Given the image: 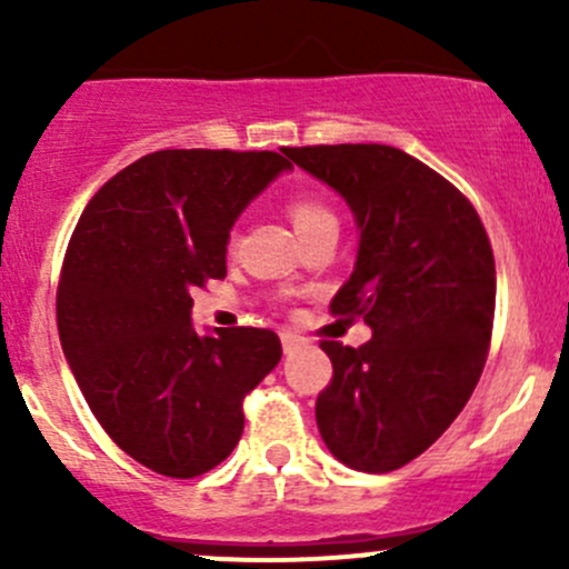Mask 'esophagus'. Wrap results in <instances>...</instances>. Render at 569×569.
Instances as JSON below:
<instances>
[{
  "label": "esophagus",
  "mask_w": 569,
  "mask_h": 569,
  "mask_svg": "<svg viewBox=\"0 0 569 569\" xmlns=\"http://www.w3.org/2000/svg\"><path fill=\"white\" fill-rule=\"evenodd\" d=\"M280 343H283V349L286 352H291V349H297L302 343V338L297 336V332H289V330H283L280 332Z\"/></svg>",
  "instance_id": "esophagus-1"
}]
</instances>
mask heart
<instances>
[{
	"label": "heart",
	"mask_w": 569,
	"mask_h": 569,
	"mask_svg": "<svg viewBox=\"0 0 569 569\" xmlns=\"http://www.w3.org/2000/svg\"><path fill=\"white\" fill-rule=\"evenodd\" d=\"M286 211H289L297 233L308 231V228L313 226H321V222H336L332 209L325 203V198H321L319 192H313V189H300V192L291 194L289 203H286Z\"/></svg>",
	"instance_id": "1"
}]
</instances>
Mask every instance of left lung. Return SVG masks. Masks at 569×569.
Masks as SVG:
<instances>
[{
	"mask_svg": "<svg viewBox=\"0 0 569 569\" xmlns=\"http://www.w3.org/2000/svg\"><path fill=\"white\" fill-rule=\"evenodd\" d=\"M286 157L343 194L360 228L332 317L371 341H321L332 380L317 399L336 460L388 473L429 449L468 405L490 349L496 258L473 203L393 146H302Z\"/></svg>",
	"mask_w": 569,
	"mask_h": 569,
	"instance_id": "left-lung-1",
	"label": "left lung"
}]
</instances>
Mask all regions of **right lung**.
<instances>
[{
    "mask_svg": "<svg viewBox=\"0 0 569 569\" xmlns=\"http://www.w3.org/2000/svg\"><path fill=\"white\" fill-rule=\"evenodd\" d=\"M291 162L274 151L168 148L90 198L62 258L57 330L96 421L131 460L170 479L220 465L242 401L278 366L263 327L192 330V291L226 278L244 206Z\"/></svg>",
    "mask_w": 569,
    "mask_h": 569,
    "instance_id": "right-lung-1",
    "label": "right lung"
}]
</instances>
